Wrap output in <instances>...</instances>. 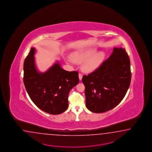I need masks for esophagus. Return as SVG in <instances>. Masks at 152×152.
Here are the masks:
<instances>
[{
    "instance_id": "esophagus-1",
    "label": "esophagus",
    "mask_w": 152,
    "mask_h": 152,
    "mask_svg": "<svg viewBox=\"0 0 152 152\" xmlns=\"http://www.w3.org/2000/svg\"><path fill=\"white\" fill-rule=\"evenodd\" d=\"M78 77H79V79H80V80L81 81V80H82V77H83V76H82V74H81V73H79Z\"/></svg>"
}]
</instances>
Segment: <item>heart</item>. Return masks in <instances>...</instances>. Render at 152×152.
Here are the masks:
<instances>
[{
  "label": "heart",
  "mask_w": 152,
  "mask_h": 152,
  "mask_svg": "<svg viewBox=\"0 0 152 152\" xmlns=\"http://www.w3.org/2000/svg\"><path fill=\"white\" fill-rule=\"evenodd\" d=\"M96 49H89L83 51L75 52L71 56L74 61L76 62L84 61L82 65V69L86 72H91L98 69L105 58L106 54L104 52L100 51L95 53ZM69 63H72L71 58L67 59Z\"/></svg>",
  "instance_id": "obj_1"
}]
</instances>
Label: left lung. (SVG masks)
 <instances>
[{
    "mask_svg": "<svg viewBox=\"0 0 152 152\" xmlns=\"http://www.w3.org/2000/svg\"><path fill=\"white\" fill-rule=\"evenodd\" d=\"M131 77L128 55L124 48L115 47L99 68L82 77L87 108L103 113L115 107L124 98Z\"/></svg>",
    "mask_w": 152,
    "mask_h": 152,
    "instance_id": "obj_1",
    "label": "left lung"
}]
</instances>
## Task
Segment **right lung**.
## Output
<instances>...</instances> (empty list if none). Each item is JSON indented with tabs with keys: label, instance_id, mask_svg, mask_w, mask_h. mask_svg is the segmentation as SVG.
<instances>
[{
	"label": "right lung",
	"instance_id": "right-lung-1",
	"mask_svg": "<svg viewBox=\"0 0 152 152\" xmlns=\"http://www.w3.org/2000/svg\"><path fill=\"white\" fill-rule=\"evenodd\" d=\"M35 48H31L24 62L23 82L31 100L42 111L59 115L66 110L68 95L79 82L77 71H68L57 61L47 71H37Z\"/></svg>",
	"mask_w": 152,
	"mask_h": 152
}]
</instances>
